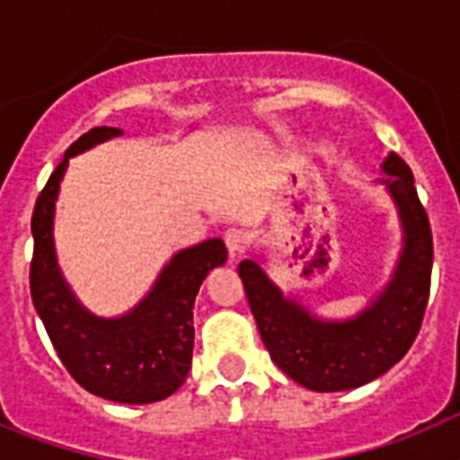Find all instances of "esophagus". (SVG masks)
<instances>
[{
	"mask_svg": "<svg viewBox=\"0 0 460 460\" xmlns=\"http://www.w3.org/2000/svg\"><path fill=\"white\" fill-rule=\"evenodd\" d=\"M224 243H226L229 258H241L248 248V236L241 229H229L224 234Z\"/></svg>",
	"mask_w": 460,
	"mask_h": 460,
	"instance_id": "34e87169",
	"label": "esophagus"
}]
</instances>
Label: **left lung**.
<instances>
[{"instance_id": "1", "label": "left lung", "mask_w": 460, "mask_h": 460, "mask_svg": "<svg viewBox=\"0 0 460 460\" xmlns=\"http://www.w3.org/2000/svg\"><path fill=\"white\" fill-rule=\"evenodd\" d=\"M379 183L392 195L403 226V251L392 281L350 320H320L287 298L255 260L238 265L252 317L270 356L288 377L313 392H346L385 375L420 332L432 277V229L411 166L385 159Z\"/></svg>"}]
</instances>
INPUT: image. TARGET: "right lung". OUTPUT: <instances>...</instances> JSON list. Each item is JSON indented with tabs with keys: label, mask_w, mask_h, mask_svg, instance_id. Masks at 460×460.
<instances>
[{
	"label": "right lung",
	"mask_w": 460,
	"mask_h": 460,
	"mask_svg": "<svg viewBox=\"0 0 460 460\" xmlns=\"http://www.w3.org/2000/svg\"><path fill=\"white\" fill-rule=\"evenodd\" d=\"M121 136L97 126L68 147L32 209L31 296L68 375L90 394L117 403H155L172 396L193 360V305L209 270L226 262L222 238L176 252L153 291L121 317H97L75 301L54 252V202L68 157Z\"/></svg>",
	"instance_id": "add662e5"
}]
</instances>
